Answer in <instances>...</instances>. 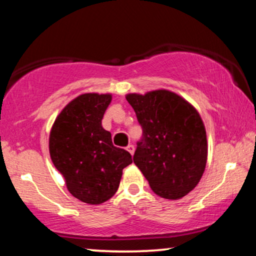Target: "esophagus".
Masks as SVG:
<instances>
[{"label": "esophagus", "mask_w": 256, "mask_h": 256, "mask_svg": "<svg viewBox=\"0 0 256 256\" xmlns=\"http://www.w3.org/2000/svg\"><path fill=\"white\" fill-rule=\"evenodd\" d=\"M126 150H128V151L130 152L131 154H134V146L132 144H128V146H126Z\"/></svg>", "instance_id": "esophagus-1"}]
</instances>
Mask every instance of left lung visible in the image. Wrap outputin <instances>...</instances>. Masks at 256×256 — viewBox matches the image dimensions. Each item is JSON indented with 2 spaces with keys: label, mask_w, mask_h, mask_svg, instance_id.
Returning a JSON list of instances; mask_svg holds the SVG:
<instances>
[{
  "label": "left lung",
  "mask_w": 256,
  "mask_h": 256,
  "mask_svg": "<svg viewBox=\"0 0 256 256\" xmlns=\"http://www.w3.org/2000/svg\"><path fill=\"white\" fill-rule=\"evenodd\" d=\"M126 100L142 130L134 164L159 196H185L206 168V130L199 114L184 98L166 90L144 96L131 94Z\"/></svg>",
  "instance_id": "1"
}]
</instances>
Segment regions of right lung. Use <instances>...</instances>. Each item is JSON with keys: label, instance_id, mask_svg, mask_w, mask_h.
Instances as JSON below:
<instances>
[{"label": "right lung", "instance_id": "right-lung-1", "mask_svg": "<svg viewBox=\"0 0 256 256\" xmlns=\"http://www.w3.org/2000/svg\"><path fill=\"white\" fill-rule=\"evenodd\" d=\"M111 94H85L70 102L54 120L49 139L54 168L69 192L80 202L98 205L117 192L122 168L132 162L126 150L112 144L102 119Z\"/></svg>", "mask_w": 256, "mask_h": 256}]
</instances>
